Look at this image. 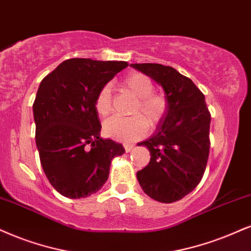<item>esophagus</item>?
Here are the masks:
<instances>
[{
  "label": "esophagus",
  "instance_id": "esophagus-1",
  "mask_svg": "<svg viewBox=\"0 0 251 251\" xmlns=\"http://www.w3.org/2000/svg\"><path fill=\"white\" fill-rule=\"evenodd\" d=\"M123 147H125L126 152H130V151L134 149V145H132V144H125Z\"/></svg>",
  "mask_w": 251,
  "mask_h": 251
}]
</instances>
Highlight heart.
<instances>
[{"mask_svg":"<svg viewBox=\"0 0 251 251\" xmlns=\"http://www.w3.org/2000/svg\"><path fill=\"white\" fill-rule=\"evenodd\" d=\"M122 87L137 98L132 117H110L103 123V131L108 137L119 142H134L147 134L148 126L154 128L168 111V99L162 93L153 92V83L148 75L134 72L122 80ZM95 110L100 116H107L113 109V93L109 83L102 86L95 98Z\"/></svg>","mask_w":251,"mask_h":251,"instance_id":"b5f03b06","label":"heart"}]
</instances>
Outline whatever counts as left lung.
I'll use <instances>...</instances> for the list:
<instances>
[{
    "mask_svg": "<svg viewBox=\"0 0 251 251\" xmlns=\"http://www.w3.org/2000/svg\"><path fill=\"white\" fill-rule=\"evenodd\" d=\"M159 85L168 99V111L149 140L150 162L137 172L144 193L160 202H173L198 186L208 160L211 113L205 95L187 76L171 66L131 64Z\"/></svg>",
    "mask_w": 251,
    "mask_h": 251,
    "instance_id": "left-lung-1",
    "label": "left lung"
}]
</instances>
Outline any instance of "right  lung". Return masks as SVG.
I'll return each instance as SVG.
<instances>
[{
	"label": "right lung",
	"instance_id": "obj_1",
	"mask_svg": "<svg viewBox=\"0 0 251 251\" xmlns=\"http://www.w3.org/2000/svg\"><path fill=\"white\" fill-rule=\"evenodd\" d=\"M126 61L72 58L40 82L33 102L36 144L45 176L61 196L78 199L97 193L109 176L122 144L102 140L95 98Z\"/></svg>",
	"mask_w": 251,
	"mask_h": 251
}]
</instances>
